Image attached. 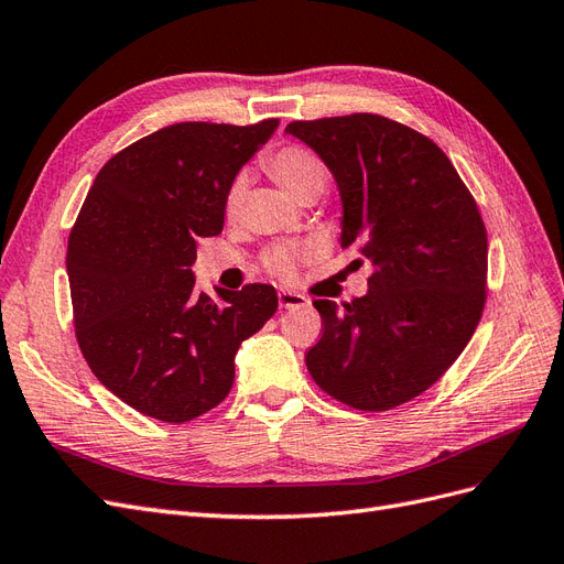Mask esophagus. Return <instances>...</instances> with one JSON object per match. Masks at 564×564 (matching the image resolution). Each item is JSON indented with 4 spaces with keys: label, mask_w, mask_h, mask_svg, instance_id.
<instances>
[{
    "label": "esophagus",
    "mask_w": 564,
    "mask_h": 564,
    "mask_svg": "<svg viewBox=\"0 0 564 564\" xmlns=\"http://www.w3.org/2000/svg\"><path fill=\"white\" fill-rule=\"evenodd\" d=\"M278 301H280V308H286V311L308 308V305H311V301L305 299V296H301L296 292H284V289L278 294Z\"/></svg>",
    "instance_id": "obj_1"
}]
</instances>
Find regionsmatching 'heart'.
<instances>
[{"mask_svg":"<svg viewBox=\"0 0 564 564\" xmlns=\"http://www.w3.org/2000/svg\"><path fill=\"white\" fill-rule=\"evenodd\" d=\"M265 166L272 174V178H275L286 193H292L299 202L305 197H319L329 183L327 166H324V162L315 155L313 150L303 145H284L275 150L272 155L265 158ZM245 191H247V178L235 176L226 193L228 216H235L240 212ZM299 256H301L299 247H292V245L275 247L265 256V268L280 278H292L296 272Z\"/></svg>","mask_w":564,"mask_h":564,"instance_id":"heart-1","label":"heart"}]
</instances>
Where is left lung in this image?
Here are the masks:
<instances>
[{"instance_id":"left-lung-1","label":"left lung","mask_w":564,"mask_h":564,"mask_svg":"<svg viewBox=\"0 0 564 564\" xmlns=\"http://www.w3.org/2000/svg\"><path fill=\"white\" fill-rule=\"evenodd\" d=\"M336 178L340 249L369 265V292L317 299L315 383L360 412L419 398L464 352L487 299V230L454 164L429 135L371 112L292 122Z\"/></svg>"}]
</instances>
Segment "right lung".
I'll return each mask as SVG.
<instances>
[{
  "mask_svg": "<svg viewBox=\"0 0 564 564\" xmlns=\"http://www.w3.org/2000/svg\"><path fill=\"white\" fill-rule=\"evenodd\" d=\"M280 119L181 122L100 169L67 240L75 336L96 379L135 412L183 423L224 402L235 352L278 311L275 286L195 289L197 240L224 230L226 193Z\"/></svg>",
  "mask_w": 564,
  "mask_h": 564,
  "instance_id": "add662e5",
  "label": "right lung"
}]
</instances>
